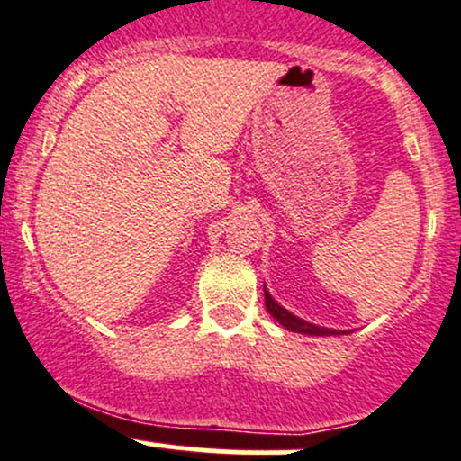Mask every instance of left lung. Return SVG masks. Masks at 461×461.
<instances>
[{
    "mask_svg": "<svg viewBox=\"0 0 461 461\" xmlns=\"http://www.w3.org/2000/svg\"><path fill=\"white\" fill-rule=\"evenodd\" d=\"M264 296H266V310L270 312L272 319L279 321V325H284L285 330L290 331H299V334H308V336H336V334H349V331H339V330H330V328H319V325H312L308 321L299 319V316L290 314L288 310L281 308L275 299L270 296V292L266 290L264 285Z\"/></svg>",
    "mask_w": 461,
    "mask_h": 461,
    "instance_id": "left-lung-1",
    "label": "left lung"
}]
</instances>
